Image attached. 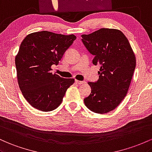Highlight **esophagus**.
Masks as SVG:
<instances>
[{
	"instance_id": "obj_1",
	"label": "esophagus",
	"mask_w": 152,
	"mask_h": 152,
	"mask_svg": "<svg viewBox=\"0 0 152 152\" xmlns=\"http://www.w3.org/2000/svg\"><path fill=\"white\" fill-rule=\"evenodd\" d=\"M75 83L78 85H81V84H83V83H85V82L80 81V80H75Z\"/></svg>"
}]
</instances>
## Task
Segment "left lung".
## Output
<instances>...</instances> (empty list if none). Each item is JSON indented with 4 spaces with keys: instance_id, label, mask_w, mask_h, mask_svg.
Here are the masks:
<instances>
[{
    "instance_id": "left-lung-1",
    "label": "left lung",
    "mask_w": 152,
    "mask_h": 152,
    "mask_svg": "<svg viewBox=\"0 0 152 152\" xmlns=\"http://www.w3.org/2000/svg\"><path fill=\"white\" fill-rule=\"evenodd\" d=\"M82 42L100 64L99 79L89 82L91 93L84 99L91 111L106 113L118 106L126 95L136 67V57L129 40L120 30L100 28L82 35Z\"/></svg>"
}]
</instances>
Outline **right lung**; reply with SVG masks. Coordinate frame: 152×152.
<instances>
[{"label":"right lung","instance_id":"right-lung-1","mask_svg":"<svg viewBox=\"0 0 152 152\" xmlns=\"http://www.w3.org/2000/svg\"><path fill=\"white\" fill-rule=\"evenodd\" d=\"M75 39L73 34L43 31L27 35L21 42L15 58L17 78L22 94L32 107L47 112L62 103L75 80L52 74L51 67L57 65Z\"/></svg>","mask_w":152,"mask_h":152}]
</instances>
